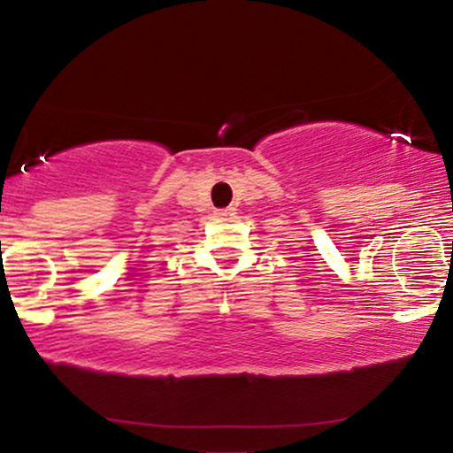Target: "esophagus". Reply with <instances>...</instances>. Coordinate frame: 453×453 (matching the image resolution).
I'll return each instance as SVG.
<instances>
[{
  "label": "esophagus",
  "instance_id": "esophagus-1",
  "mask_svg": "<svg viewBox=\"0 0 453 453\" xmlns=\"http://www.w3.org/2000/svg\"><path fill=\"white\" fill-rule=\"evenodd\" d=\"M215 217H217V219H221V221H230V219H234V217H236V209H221V211L215 212Z\"/></svg>",
  "mask_w": 453,
  "mask_h": 453
}]
</instances>
